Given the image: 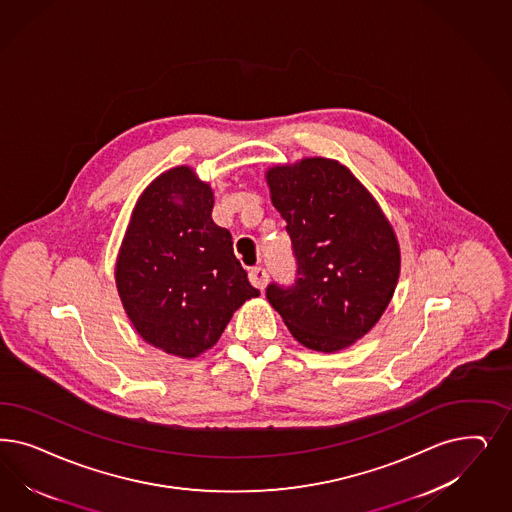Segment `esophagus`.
Wrapping results in <instances>:
<instances>
[{
  "mask_svg": "<svg viewBox=\"0 0 512 512\" xmlns=\"http://www.w3.org/2000/svg\"><path fill=\"white\" fill-rule=\"evenodd\" d=\"M248 277H250V282H252L258 290H264L267 279H269L267 269H264V267H252L250 273H248Z\"/></svg>",
  "mask_w": 512,
  "mask_h": 512,
  "instance_id": "34e87169",
  "label": "esophagus"
}]
</instances>
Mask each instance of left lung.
I'll return each instance as SVG.
<instances>
[{
	"label": "left lung",
	"mask_w": 512,
	"mask_h": 512,
	"mask_svg": "<svg viewBox=\"0 0 512 512\" xmlns=\"http://www.w3.org/2000/svg\"><path fill=\"white\" fill-rule=\"evenodd\" d=\"M286 220L296 281L265 296L301 345L347 348L371 330L396 290L399 247L377 201L345 165L305 158L267 171Z\"/></svg>",
	"instance_id": "left-lung-1"
}]
</instances>
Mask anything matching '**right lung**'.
Masks as SVG:
<instances>
[{"mask_svg": "<svg viewBox=\"0 0 512 512\" xmlns=\"http://www.w3.org/2000/svg\"><path fill=\"white\" fill-rule=\"evenodd\" d=\"M213 190L190 167L165 171L137 201L116 262V286L137 333L154 347L196 358L231 314L260 296L216 226Z\"/></svg>", "mask_w": 512, "mask_h": 512, "instance_id": "obj_1", "label": "right lung"}]
</instances>
